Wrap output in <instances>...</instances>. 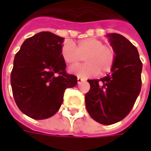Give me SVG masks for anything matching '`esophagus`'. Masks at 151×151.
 I'll use <instances>...</instances> for the list:
<instances>
[{"instance_id":"esophagus-1","label":"esophagus","mask_w":151,"mask_h":151,"mask_svg":"<svg viewBox=\"0 0 151 151\" xmlns=\"http://www.w3.org/2000/svg\"><path fill=\"white\" fill-rule=\"evenodd\" d=\"M83 80H84V79L82 78H80V77H78V84H79V83H81V82H82Z\"/></svg>"}]
</instances>
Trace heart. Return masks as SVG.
Returning a JSON list of instances; mask_svg holds the SVG:
<instances>
[{
	"label": "heart",
	"mask_w": 151,
	"mask_h": 151,
	"mask_svg": "<svg viewBox=\"0 0 151 151\" xmlns=\"http://www.w3.org/2000/svg\"><path fill=\"white\" fill-rule=\"evenodd\" d=\"M61 56L65 62L70 65H77L85 58L86 63L69 68V72L78 76L88 78L109 72L116 58L113 47L104 44L100 40L88 38L78 41L77 44L68 42L61 47Z\"/></svg>",
	"instance_id": "b5f03b06"
}]
</instances>
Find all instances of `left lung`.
Segmentation results:
<instances>
[{
  "label": "left lung",
  "mask_w": 151,
  "mask_h": 151,
  "mask_svg": "<svg viewBox=\"0 0 151 151\" xmlns=\"http://www.w3.org/2000/svg\"><path fill=\"white\" fill-rule=\"evenodd\" d=\"M116 58L109 74L88 80L91 88L85 96L90 116L99 124H112L132 110L142 87L141 61L137 47L123 35H108Z\"/></svg>",
  "instance_id": "left-lung-1"
}]
</instances>
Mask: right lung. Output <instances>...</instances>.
I'll list each match as a JSON object with an SVG mask.
<instances>
[{
    "mask_svg": "<svg viewBox=\"0 0 151 151\" xmlns=\"http://www.w3.org/2000/svg\"><path fill=\"white\" fill-rule=\"evenodd\" d=\"M64 38L42 31L25 40L16 53L10 76L15 103L35 120L52 116L61 106L67 88L78 78L67 73L61 56Z\"/></svg>",
    "mask_w": 151,
    "mask_h": 151,
    "instance_id": "1",
    "label": "right lung"
}]
</instances>
